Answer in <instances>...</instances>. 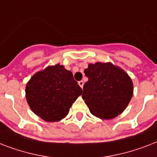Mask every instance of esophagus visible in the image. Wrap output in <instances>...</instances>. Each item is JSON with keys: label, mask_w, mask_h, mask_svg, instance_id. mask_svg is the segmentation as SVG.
I'll return each mask as SVG.
<instances>
[{"label": "esophagus", "mask_w": 157, "mask_h": 157, "mask_svg": "<svg viewBox=\"0 0 157 157\" xmlns=\"http://www.w3.org/2000/svg\"><path fill=\"white\" fill-rule=\"evenodd\" d=\"M78 84H79V85L81 86V89H82L83 86H84V81H79V82H78Z\"/></svg>", "instance_id": "esophagus-1"}]
</instances>
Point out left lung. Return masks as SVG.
Listing matches in <instances>:
<instances>
[{
	"mask_svg": "<svg viewBox=\"0 0 157 157\" xmlns=\"http://www.w3.org/2000/svg\"><path fill=\"white\" fill-rule=\"evenodd\" d=\"M89 81L82 98L92 114L104 119L115 118L126 109L133 95V84L127 73L112 63L89 64L85 70Z\"/></svg>",
	"mask_w": 157,
	"mask_h": 157,
	"instance_id": "1",
	"label": "left lung"
}]
</instances>
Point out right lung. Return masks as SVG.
Listing matches in <instances>:
<instances>
[{"mask_svg":"<svg viewBox=\"0 0 157 157\" xmlns=\"http://www.w3.org/2000/svg\"><path fill=\"white\" fill-rule=\"evenodd\" d=\"M81 94L82 90L72 72L59 64L37 72L25 87L30 109L47 122H56L64 118Z\"/></svg>","mask_w":157,"mask_h":157,"instance_id":"right-lung-1","label":"right lung"}]
</instances>
